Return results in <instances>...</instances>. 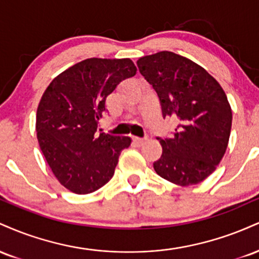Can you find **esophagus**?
Instances as JSON below:
<instances>
[{"label": "esophagus", "instance_id": "obj_1", "mask_svg": "<svg viewBox=\"0 0 259 259\" xmlns=\"http://www.w3.org/2000/svg\"><path fill=\"white\" fill-rule=\"evenodd\" d=\"M133 141L134 144L136 145V146H142V145L146 142V139H141V138H133Z\"/></svg>", "mask_w": 259, "mask_h": 259}]
</instances>
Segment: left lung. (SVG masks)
Instances as JSON below:
<instances>
[{"instance_id":"left-lung-1","label":"left lung","mask_w":259,"mask_h":259,"mask_svg":"<svg viewBox=\"0 0 259 259\" xmlns=\"http://www.w3.org/2000/svg\"><path fill=\"white\" fill-rule=\"evenodd\" d=\"M138 67L158 95L163 118L178 120L171 138H158L163 152L154 170L177 185L201 183L227 151L233 120L227 95L203 68L177 53L145 56Z\"/></svg>"}]
</instances>
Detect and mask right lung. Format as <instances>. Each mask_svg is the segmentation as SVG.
<instances>
[{"mask_svg": "<svg viewBox=\"0 0 259 259\" xmlns=\"http://www.w3.org/2000/svg\"><path fill=\"white\" fill-rule=\"evenodd\" d=\"M135 74L129 58H89L59 74L44 92L36 113L38 145L55 177L74 194L106 185L132 144L127 136L99 134L97 127L107 96Z\"/></svg>", "mask_w": 259, "mask_h": 259, "instance_id": "right-lung-1", "label": "right lung"}]
</instances>
